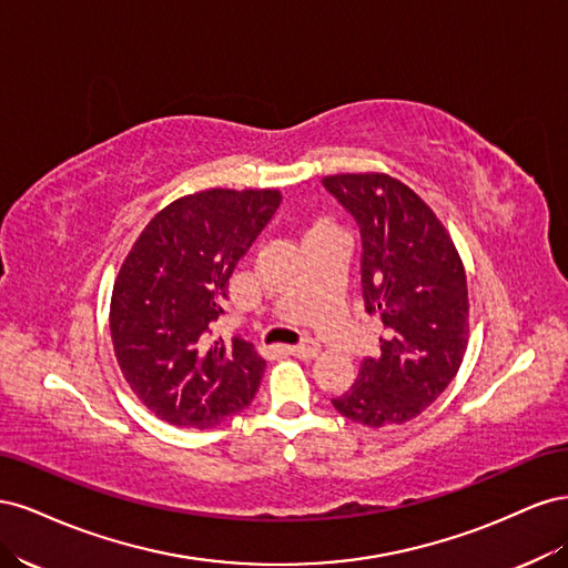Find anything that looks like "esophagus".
Here are the masks:
<instances>
[{
    "label": "esophagus",
    "mask_w": 568,
    "mask_h": 568,
    "mask_svg": "<svg viewBox=\"0 0 568 568\" xmlns=\"http://www.w3.org/2000/svg\"><path fill=\"white\" fill-rule=\"evenodd\" d=\"M286 353L303 357V359H313V357L320 355V343L317 341H305V343H298V346H286Z\"/></svg>",
    "instance_id": "obj_1"
}]
</instances>
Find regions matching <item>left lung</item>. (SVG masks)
<instances>
[{"label": "left lung", "mask_w": 568, "mask_h": 568, "mask_svg": "<svg viewBox=\"0 0 568 568\" xmlns=\"http://www.w3.org/2000/svg\"><path fill=\"white\" fill-rule=\"evenodd\" d=\"M363 234V294L384 322L382 355L334 398L372 428L415 419L448 388L469 343V291L450 232L407 184L386 173L326 175Z\"/></svg>", "instance_id": "8db88e82"}]
</instances>
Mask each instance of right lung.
<instances>
[{
    "instance_id": "right-lung-1",
    "label": "right lung",
    "mask_w": 568,
    "mask_h": 568,
    "mask_svg": "<svg viewBox=\"0 0 568 568\" xmlns=\"http://www.w3.org/2000/svg\"><path fill=\"white\" fill-rule=\"evenodd\" d=\"M282 203L280 189H205L168 203L136 236L111 294V338L140 403L173 426L209 428L248 407L265 359L211 341L232 272Z\"/></svg>"
}]
</instances>
